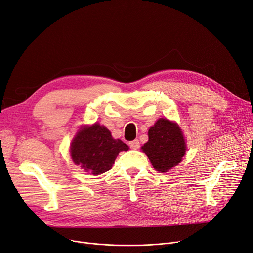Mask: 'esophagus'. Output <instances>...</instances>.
Wrapping results in <instances>:
<instances>
[{"label":"esophagus","mask_w":253,"mask_h":253,"mask_svg":"<svg viewBox=\"0 0 253 253\" xmlns=\"http://www.w3.org/2000/svg\"><path fill=\"white\" fill-rule=\"evenodd\" d=\"M129 147L131 149H134V150H136V149L139 148V142L138 139H134V141H131L129 142Z\"/></svg>","instance_id":"obj_1"}]
</instances>
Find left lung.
I'll list each match as a JSON object with an SVG mask.
<instances>
[{"mask_svg":"<svg viewBox=\"0 0 253 253\" xmlns=\"http://www.w3.org/2000/svg\"><path fill=\"white\" fill-rule=\"evenodd\" d=\"M149 139L142 147L154 169L166 173L178 165L186 151L185 139L178 124L168 119H158L148 131Z\"/></svg>","mask_w":253,"mask_h":253,"instance_id":"8db88e82","label":"left lung"}]
</instances>
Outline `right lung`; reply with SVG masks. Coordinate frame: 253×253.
Masks as SVG:
<instances>
[{
  "instance_id": "right-lung-1",
  "label": "right lung",
  "mask_w": 253,
  "mask_h": 253,
  "mask_svg": "<svg viewBox=\"0 0 253 253\" xmlns=\"http://www.w3.org/2000/svg\"><path fill=\"white\" fill-rule=\"evenodd\" d=\"M129 147L115 139L109 130L99 123L82 126L71 144L73 162L92 175L109 171L121 151Z\"/></svg>"
}]
</instances>
